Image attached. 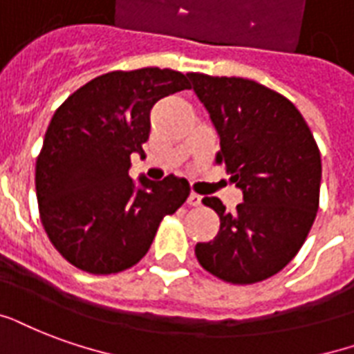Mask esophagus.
I'll return each mask as SVG.
<instances>
[{"mask_svg": "<svg viewBox=\"0 0 354 354\" xmlns=\"http://www.w3.org/2000/svg\"><path fill=\"white\" fill-rule=\"evenodd\" d=\"M188 205L190 207H199L201 205V196H199V194H190V196H188V201H187Z\"/></svg>", "mask_w": 354, "mask_h": 354, "instance_id": "1", "label": "esophagus"}]
</instances>
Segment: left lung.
<instances>
[{
  "label": "left lung",
  "instance_id": "obj_1",
  "mask_svg": "<svg viewBox=\"0 0 354 354\" xmlns=\"http://www.w3.org/2000/svg\"><path fill=\"white\" fill-rule=\"evenodd\" d=\"M220 136L218 166L243 190V203L225 211L218 198H203L216 212L220 231L196 244L207 272L235 286L257 283L293 259L319 209L321 153L304 117L280 93L254 80L188 73Z\"/></svg>",
  "mask_w": 354,
  "mask_h": 354
}]
</instances>
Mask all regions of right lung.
Returning <instances> with one entry per match:
<instances>
[{
	"label": "right lung",
	"instance_id": "1",
	"mask_svg": "<svg viewBox=\"0 0 354 354\" xmlns=\"http://www.w3.org/2000/svg\"><path fill=\"white\" fill-rule=\"evenodd\" d=\"M187 74L145 66L93 78L55 110L35 167L42 227L66 261L89 274L134 267L158 225L190 196L187 179L153 183L129 167L151 132V108L188 89Z\"/></svg>",
	"mask_w": 354,
	"mask_h": 354
}]
</instances>
